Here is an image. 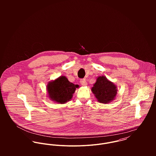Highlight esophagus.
<instances>
[{"mask_svg": "<svg viewBox=\"0 0 156 156\" xmlns=\"http://www.w3.org/2000/svg\"><path fill=\"white\" fill-rule=\"evenodd\" d=\"M80 82V83H81V85L82 86H87V82L86 80L84 79H81Z\"/></svg>", "mask_w": 156, "mask_h": 156, "instance_id": "esophagus-1", "label": "esophagus"}]
</instances>
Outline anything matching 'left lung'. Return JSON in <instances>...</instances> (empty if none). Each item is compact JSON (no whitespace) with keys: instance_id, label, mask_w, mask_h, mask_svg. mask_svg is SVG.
<instances>
[{"instance_id":"left-lung-1","label":"left lung","mask_w":156,"mask_h":156,"mask_svg":"<svg viewBox=\"0 0 156 156\" xmlns=\"http://www.w3.org/2000/svg\"><path fill=\"white\" fill-rule=\"evenodd\" d=\"M91 91L94 94L98 102L108 104L114 100L117 94V87L106 77L100 76L96 79Z\"/></svg>"}]
</instances>
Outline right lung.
I'll use <instances>...</instances> for the list:
<instances>
[{
    "label": "right lung",
    "mask_w": 156,
    "mask_h": 156,
    "mask_svg": "<svg viewBox=\"0 0 156 156\" xmlns=\"http://www.w3.org/2000/svg\"><path fill=\"white\" fill-rule=\"evenodd\" d=\"M78 85L71 83L66 76H62L49 82L47 85L48 97L59 104H64L70 101Z\"/></svg>",
    "instance_id": "add662e5"
}]
</instances>
